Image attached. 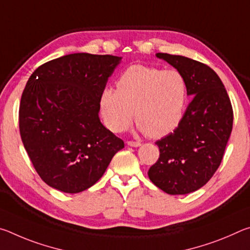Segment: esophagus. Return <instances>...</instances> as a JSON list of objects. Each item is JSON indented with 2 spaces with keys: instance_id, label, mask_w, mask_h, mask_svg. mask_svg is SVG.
<instances>
[{
  "instance_id": "obj_1",
  "label": "esophagus",
  "mask_w": 250,
  "mask_h": 250,
  "mask_svg": "<svg viewBox=\"0 0 250 250\" xmlns=\"http://www.w3.org/2000/svg\"><path fill=\"white\" fill-rule=\"evenodd\" d=\"M126 145L130 146H133V147H138L141 146L140 142H137V141H128L126 142Z\"/></svg>"
}]
</instances>
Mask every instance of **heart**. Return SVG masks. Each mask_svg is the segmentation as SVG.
<instances>
[{
    "label": "heart",
    "instance_id": "heart-1",
    "mask_svg": "<svg viewBox=\"0 0 250 250\" xmlns=\"http://www.w3.org/2000/svg\"><path fill=\"white\" fill-rule=\"evenodd\" d=\"M188 99V83L180 71L132 65L121 74L117 89L101 92L100 110L113 132L125 131L134 116L139 130L161 138L180 125Z\"/></svg>",
    "mask_w": 250,
    "mask_h": 250
}]
</instances>
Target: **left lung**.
I'll return each instance as SVG.
<instances>
[{"label":"left lung","mask_w":250,"mask_h":250,"mask_svg":"<svg viewBox=\"0 0 250 250\" xmlns=\"http://www.w3.org/2000/svg\"><path fill=\"white\" fill-rule=\"evenodd\" d=\"M155 56L184 76L193 98L177 128L155 142L160 158L147 175L163 192L184 195L204 186L221 164L232 129V108L210 67L180 55Z\"/></svg>","instance_id":"8db88e82"}]
</instances>
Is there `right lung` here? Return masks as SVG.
Masks as SVG:
<instances>
[{
	"instance_id": "obj_1",
	"label": "right lung",
	"mask_w": 250,
	"mask_h": 250,
	"mask_svg": "<svg viewBox=\"0 0 250 250\" xmlns=\"http://www.w3.org/2000/svg\"><path fill=\"white\" fill-rule=\"evenodd\" d=\"M122 57L76 53L40 66L20 104V133L41 179L65 193L89 188L124 141L101 124L100 95Z\"/></svg>"
}]
</instances>
